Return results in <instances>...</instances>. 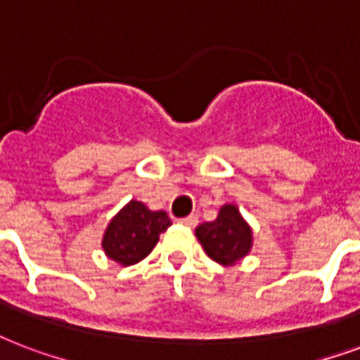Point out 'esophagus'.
Segmentation results:
<instances>
[{"instance_id":"obj_1","label":"esophagus","mask_w":360,"mask_h":360,"mask_svg":"<svg viewBox=\"0 0 360 360\" xmlns=\"http://www.w3.org/2000/svg\"><path fill=\"white\" fill-rule=\"evenodd\" d=\"M179 223H181V225H185V227H196V225H198V217H196V215L181 217Z\"/></svg>"}]
</instances>
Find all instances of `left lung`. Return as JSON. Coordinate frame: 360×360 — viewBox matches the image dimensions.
Masks as SVG:
<instances>
[{"mask_svg":"<svg viewBox=\"0 0 360 360\" xmlns=\"http://www.w3.org/2000/svg\"><path fill=\"white\" fill-rule=\"evenodd\" d=\"M196 238L204 252L221 265H233L252 248V229L242 219L236 206L221 207L217 219L196 227Z\"/></svg>","mask_w":360,"mask_h":360,"instance_id":"8db88e82","label":"left lung"}]
</instances>
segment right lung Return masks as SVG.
I'll list each match as a JSON object with an SVG mask.
<instances>
[{
    "label": "right lung",
    "instance_id": "1",
    "mask_svg": "<svg viewBox=\"0 0 360 360\" xmlns=\"http://www.w3.org/2000/svg\"><path fill=\"white\" fill-rule=\"evenodd\" d=\"M172 225L166 212H150L143 202L131 200L106 229L103 238L105 254L120 265H133L153 252L160 233Z\"/></svg>",
    "mask_w": 360,
    "mask_h": 360
}]
</instances>
